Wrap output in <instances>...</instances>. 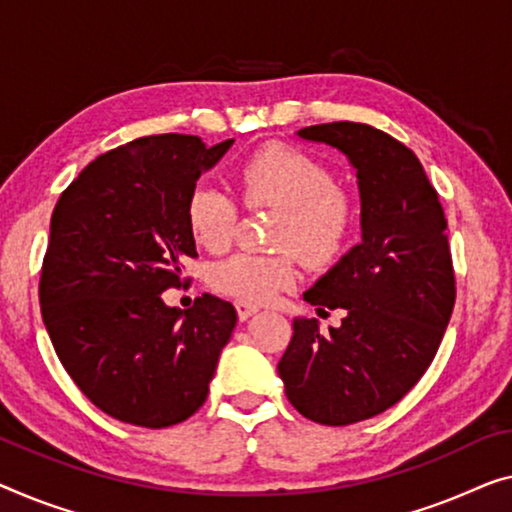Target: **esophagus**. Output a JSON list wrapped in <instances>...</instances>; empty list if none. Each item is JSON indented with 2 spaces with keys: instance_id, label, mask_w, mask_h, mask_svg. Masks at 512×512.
I'll return each instance as SVG.
<instances>
[{
  "instance_id": "obj_1",
  "label": "esophagus",
  "mask_w": 512,
  "mask_h": 512,
  "mask_svg": "<svg viewBox=\"0 0 512 512\" xmlns=\"http://www.w3.org/2000/svg\"><path fill=\"white\" fill-rule=\"evenodd\" d=\"M257 310H259V308H257V305H253V303H243V301H236V315H239L241 322H246L248 317H253Z\"/></svg>"
}]
</instances>
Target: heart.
Returning a JSON list of instances; mask_svg holds the SVG:
<instances>
[{
    "label": "heart",
    "mask_w": 512,
    "mask_h": 512,
    "mask_svg": "<svg viewBox=\"0 0 512 512\" xmlns=\"http://www.w3.org/2000/svg\"><path fill=\"white\" fill-rule=\"evenodd\" d=\"M234 183L248 209H276L273 230L278 253H234L213 264V289L243 303H269L294 287L299 257L312 269L333 266L352 246L358 227L354 195L338 186L322 160L287 144H266L243 158ZM193 239L220 253L234 239L239 204L225 190L197 183L186 202Z\"/></svg>",
    "instance_id": "1"
}]
</instances>
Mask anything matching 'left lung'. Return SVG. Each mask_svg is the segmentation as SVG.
Here are the masks:
<instances>
[{"instance_id": "1", "label": "left lung", "mask_w": 512, "mask_h": 512, "mask_svg": "<svg viewBox=\"0 0 512 512\" xmlns=\"http://www.w3.org/2000/svg\"><path fill=\"white\" fill-rule=\"evenodd\" d=\"M347 154L361 188L363 241L303 299L342 308L338 329L294 319L278 363L287 400L310 421L352 425L400 402L430 368L451 322L455 271L439 195L402 142L356 121L308 126Z\"/></svg>"}]
</instances>
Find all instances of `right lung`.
I'll return each mask as SVG.
<instances>
[{"instance_id": "right-lung-1", "label": "right lung", "mask_w": 512, "mask_h": 512, "mask_svg": "<svg viewBox=\"0 0 512 512\" xmlns=\"http://www.w3.org/2000/svg\"><path fill=\"white\" fill-rule=\"evenodd\" d=\"M232 140L149 135L98 156L52 211L38 301L68 377L105 414L140 427L186 421L209 395L236 310L197 296L167 308L197 257L186 202Z\"/></svg>"}]
</instances>
